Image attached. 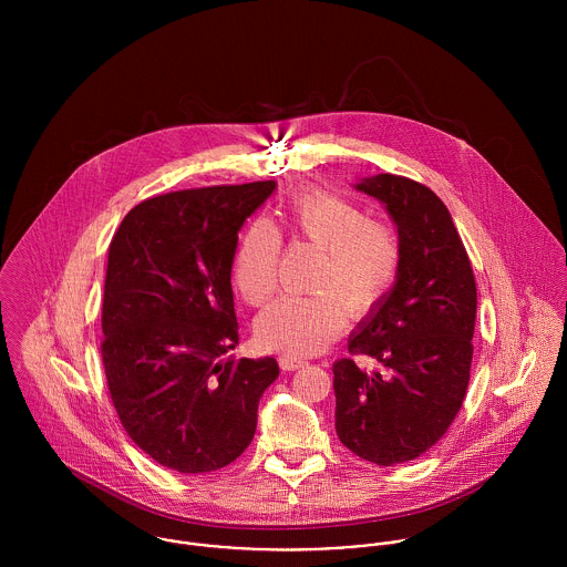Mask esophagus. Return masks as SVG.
Returning <instances> with one entry per match:
<instances>
[{"mask_svg":"<svg viewBox=\"0 0 567 567\" xmlns=\"http://www.w3.org/2000/svg\"><path fill=\"white\" fill-rule=\"evenodd\" d=\"M306 364V360H301V358H292V355H281L279 358V367L284 369V371H297V369H301Z\"/></svg>","mask_w":567,"mask_h":567,"instance_id":"34e87169","label":"esophagus"}]
</instances>
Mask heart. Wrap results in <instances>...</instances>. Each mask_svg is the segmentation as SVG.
<instances>
[{
	"mask_svg": "<svg viewBox=\"0 0 567 567\" xmlns=\"http://www.w3.org/2000/svg\"><path fill=\"white\" fill-rule=\"evenodd\" d=\"M295 236L323 248L317 295H284L257 319V342L284 355H315L344 329L349 312H375L402 270V240L393 225L371 220L355 203L306 192L288 207ZM284 243L268 220L244 229L234 257V284L248 306H261L277 288Z\"/></svg>",
	"mask_w": 567,
	"mask_h": 567,
	"instance_id": "1",
	"label": "heart"
}]
</instances>
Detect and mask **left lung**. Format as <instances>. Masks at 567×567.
Masks as SVG:
<instances>
[{
  "label": "left lung",
  "instance_id": "8db88e82",
  "mask_svg": "<svg viewBox=\"0 0 567 567\" xmlns=\"http://www.w3.org/2000/svg\"><path fill=\"white\" fill-rule=\"evenodd\" d=\"M355 189L382 200L402 240V270L333 364L336 434L360 458L391 467L427 452L456 419L474 358L476 279L443 200L425 185L378 174Z\"/></svg>",
  "mask_w": 567,
  "mask_h": 567
}]
</instances>
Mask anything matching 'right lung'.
<instances>
[{
	"instance_id": "add662e5",
	"label": "right lung",
	"mask_w": 567,
	"mask_h": 567,
	"mask_svg": "<svg viewBox=\"0 0 567 567\" xmlns=\"http://www.w3.org/2000/svg\"><path fill=\"white\" fill-rule=\"evenodd\" d=\"M275 181L169 192L133 207L109 244L102 364L117 416L159 465L207 474L252 441L275 358H225L240 336L231 266Z\"/></svg>"
}]
</instances>
